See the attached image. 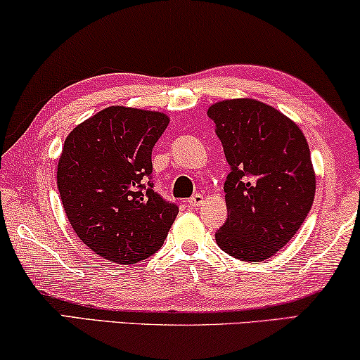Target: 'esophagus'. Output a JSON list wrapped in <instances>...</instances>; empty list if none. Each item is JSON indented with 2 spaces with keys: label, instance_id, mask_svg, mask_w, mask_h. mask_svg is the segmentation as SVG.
Returning <instances> with one entry per match:
<instances>
[{
  "label": "esophagus",
  "instance_id": "obj_1",
  "mask_svg": "<svg viewBox=\"0 0 360 360\" xmlns=\"http://www.w3.org/2000/svg\"><path fill=\"white\" fill-rule=\"evenodd\" d=\"M187 204H189L191 207H200L202 204H204V195H202V194L192 195L191 199L187 200Z\"/></svg>",
  "mask_w": 360,
  "mask_h": 360
}]
</instances>
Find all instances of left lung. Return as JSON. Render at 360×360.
Returning a JSON list of instances; mask_svg holds the SVG:
<instances>
[{
    "label": "left lung",
    "instance_id": "obj_1",
    "mask_svg": "<svg viewBox=\"0 0 360 360\" xmlns=\"http://www.w3.org/2000/svg\"><path fill=\"white\" fill-rule=\"evenodd\" d=\"M207 115L230 165L224 191L229 219L217 245L236 259H269L300 230L315 199L305 135L279 110L256 99H226Z\"/></svg>",
    "mask_w": 360,
    "mask_h": 360
}]
</instances>
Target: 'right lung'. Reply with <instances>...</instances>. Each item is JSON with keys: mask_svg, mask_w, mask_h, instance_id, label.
I'll list each match as a JSON object with an SVG mask.
<instances>
[{"mask_svg": "<svg viewBox=\"0 0 360 360\" xmlns=\"http://www.w3.org/2000/svg\"><path fill=\"white\" fill-rule=\"evenodd\" d=\"M168 115L110 105L65 140L57 186L78 238L104 259L135 264L163 246L178 205L153 191L151 151Z\"/></svg>", "mask_w": 360, "mask_h": 360, "instance_id": "1", "label": "right lung"}]
</instances>
